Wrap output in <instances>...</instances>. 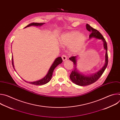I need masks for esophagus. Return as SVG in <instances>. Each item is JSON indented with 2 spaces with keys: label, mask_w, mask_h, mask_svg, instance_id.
<instances>
[{
  "label": "esophagus",
  "mask_w": 120,
  "mask_h": 120,
  "mask_svg": "<svg viewBox=\"0 0 120 120\" xmlns=\"http://www.w3.org/2000/svg\"><path fill=\"white\" fill-rule=\"evenodd\" d=\"M62 59H63V61H64L65 60H66L67 59L66 56L65 55H63L62 56Z\"/></svg>",
  "instance_id": "obj_1"
}]
</instances>
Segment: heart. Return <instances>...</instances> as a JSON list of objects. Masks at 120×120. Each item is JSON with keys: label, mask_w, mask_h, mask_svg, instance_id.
Wrapping results in <instances>:
<instances>
[{"label": "heart", "mask_w": 120, "mask_h": 120, "mask_svg": "<svg viewBox=\"0 0 120 120\" xmlns=\"http://www.w3.org/2000/svg\"><path fill=\"white\" fill-rule=\"evenodd\" d=\"M86 40V37L79 31L73 30L63 33L59 38V42L62 45H70L73 51L80 49Z\"/></svg>", "instance_id": "1"}]
</instances>
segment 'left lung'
I'll return each instance as SVG.
<instances>
[{
  "instance_id": "8db88e82",
  "label": "left lung",
  "mask_w": 120,
  "mask_h": 120,
  "mask_svg": "<svg viewBox=\"0 0 120 120\" xmlns=\"http://www.w3.org/2000/svg\"><path fill=\"white\" fill-rule=\"evenodd\" d=\"M86 28L89 31L91 32V34L89 36V39L92 38H95L96 39L101 40L103 43L104 49L105 50L106 53L105 56V63L104 66L98 72L90 74L85 75L79 72L77 69L76 66V58L77 56H72L69 58L70 60L72 61L74 64V70H73L70 75L71 80L73 82L79 86H85L92 84L95 82L104 73L105 69L107 67L108 60V54H107V43L104 38V37L96 29L93 28L88 24L86 25Z\"/></svg>"
}]
</instances>
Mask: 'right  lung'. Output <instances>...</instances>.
I'll return each instance as SVG.
<instances>
[{
    "label": "right lung",
    "mask_w": 120,
    "mask_h": 120,
    "mask_svg": "<svg viewBox=\"0 0 120 120\" xmlns=\"http://www.w3.org/2000/svg\"><path fill=\"white\" fill-rule=\"evenodd\" d=\"M44 24H45V23H32L30 24H29L28 25H27V26H26L25 28H26L27 27H29L30 26H40L42 25H43ZM63 62V60L61 58V57H57L55 60L54 61V63H53V64H52V65L51 66V67H50L48 71L47 74L42 79L38 80L37 81H34V82H27L25 80H24L25 82H28L29 83L32 84H34L36 85H44L46 83H47V82H48L52 78V75H53V73L54 72V69H55V68L59 64H61ZM12 65H13V67L14 68V70L15 71V68H14V61H13V56L12 57Z\"/></svg>",
    "instance_id": "add662e5"
}]
</instances>
